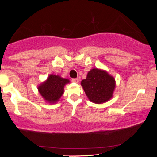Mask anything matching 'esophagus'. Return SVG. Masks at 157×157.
Returning <instances> with one entry per match:
<instances>
[{
  "instance_id": "34e87169",
  "label": "esophagus",
  "mask_w": 157,
  "mask_h": 157,
  "mask_svg": "<svg viewBox=\"0 0 157 157\" xmlns=\"http://www.w3.org/2000/svg\"><path fill=\"white\" fill-rule=\"evenodd\" d=\"M72 82H74V83H78V82H79V79L78 78H73L72 79Z\"/></svg>"
}]
</instances>
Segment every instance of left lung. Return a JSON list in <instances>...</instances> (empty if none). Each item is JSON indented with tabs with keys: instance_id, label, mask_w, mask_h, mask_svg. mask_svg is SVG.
<instances>
[{
	"instance_id": "left-lung-1",
	"label": "left lung",
	"mask_w": 157,
	"mask_h": 157,
	"mask_svg": "<svg viewBox=\"0 0 157 157\" xmlns=\"http://www.w3.org/2000/svg\"><path fill=\"white\" fill-rule=\"evenodd\" d=\"M81 85L91 102L102 104L112 98L116 82L107 71L93 68L89 71L86 78L81 82Z\"/></svg>"
}]
</instances>
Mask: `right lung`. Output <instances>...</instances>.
Here are the masks:
<instances>
[{"label": "right lung", "instance_id": "obj_1", "mask_svg": "<svg viewBox=\"0 0 157 157\" xmlns=\"http://www.w3.org/2000/svg\"><path fill=\"white\" fill-rule=\"evenodd\" d=\"M70 82L69 79L59 75H50L43 83L38 86V91L44 100L50 104L57 102L63 94L64 86Z\"/></svg>", "mask_w": 157, "mask_h": 157}]
</instances>
